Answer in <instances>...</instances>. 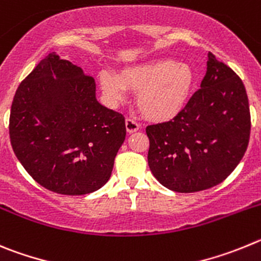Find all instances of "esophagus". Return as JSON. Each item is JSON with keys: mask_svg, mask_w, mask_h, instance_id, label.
<instances>
[{"mask_svg": "<svg viewBox=\"0 0 261 261\" xmlns=\"http://www.w3.org/2000/svg\"><path fill=\"white\" fill-rule=\"evenodd\" d=\"M140 128L139 123L135 121V119L133 118H126V130H127V133L133 134L135 133V131H138Z\"/></svg>", "mask_w": 261, "mask_h": 261, "instance_id": "esophagus-1", "label": "esophagus"}]
</instances>
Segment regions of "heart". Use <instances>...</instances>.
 Listing matches in <instances>:
<instances>
[{
	"mask_svg": "<svg viewBox=\"0 0 261 261\" xmlns=\"http://www.w3.org/2000/svg\"><path fill=\"white\" fill-rule=\"evenodd\" d=\"M98 81L112 102L122 101L127 88L138 91L136 105L143 116L164 122L174 118L185 108L194 84V72L187 63L163 57L126 67L119 75L104 70Z\"/></svg>",
	"mask_w": 261,
	"mask_h": 261,
	"instance_id": "1",
	"label": "heart"
}]
</instances>
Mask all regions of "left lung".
<instances>
[{"instance_id": "1", "label": "left lung", "mask_w": 261, "mask_h": 261, "mask_svg": "<svg viewBox=\"0 0 261 261\" xmlns=\"http://www.w3.org/2000/svg\"><path fill=\"white\" fill-rule=\"evenodd\" d=\"M250 131L243 82L210 51L205 76L186 107L171 121L145 128L148 165L154 178L173 191L211 189L237 168Z\"/></svg>"}]
</instances>
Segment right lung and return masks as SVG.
<instances>
[{"mask_svg":"<svg viewBox=\"0 0 261 261\" xmlns=\"http://www.w3.org/2000/svg\"><path fill=\"white\" fill-rule=\"evenodd\" d=\"M10 143L27 173L46 190L86 195L109 180L126 138L125 117L96 100V83L51 53L19 84Z\"/></svg>","mask_w":261,"mask_h":261,"instance_id":"add662e5","label":"right lung"}]
</instances>
